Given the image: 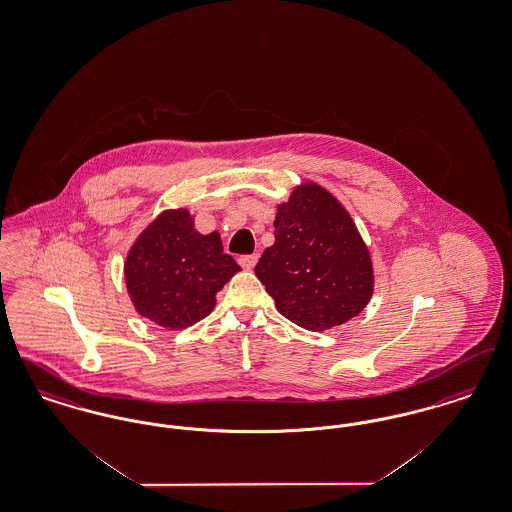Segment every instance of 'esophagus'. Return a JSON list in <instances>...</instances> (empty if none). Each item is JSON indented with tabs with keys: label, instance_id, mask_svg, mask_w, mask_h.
Wrapping results in <instances>:
<instances>
[{
	"label": "esophagus",
	"instance_id": "1",
	"mask_svg": "<svg viewBox=\"0 0 512 512\" xmlns=\"http://www.w3.org/2000/svg\"><path fill=\"white\" fill-rule=\"evenodd\" d=\"M257 261H259V255H257V253H253V255H242V257H238V263H240V267H244L245 270H251V268L257 265Z\"/></svg>",
	"mask_w": 512,
	"mask_h": 512
}]
</instances>
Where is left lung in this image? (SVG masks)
Listing matches in <instances>:
<instances>
[{
  "label": "left lung",
  "mask_w": 512,
  "mask_h": 512,
  "mask_svg": "<svg viewBox=\"0 0 512 512\" xmlns=\"http://www.w3.org/2000/svg\"><path fill=\"white\" fill-rule=\"evenodd\" d=\"M255 274L278 313L313 332L357 317L374 290L370 253L357 226L340 201L313 182L278 207L274 244Z\"/></svg>",
  "instance_id": "8db88e82"
}]
</instances>
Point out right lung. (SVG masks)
Here are the masks:
<instances>
[{"label": "right lung", "mask_w": 512, "mask_h": 512, "mask_svg": "<svg viewBox=\"0 0 512 512\" xmlns=\"http://www.w3.org/2000/svg\"><path fill=\"white\" fill-rule=\"evenodd\" d=\"M238 270L219 234H199L190 213L178 209L161 213L132 245L124 280L142 317L178 330L207 317Z\"/></svg>", "instance_id": "obj_1"}]
</instances>
